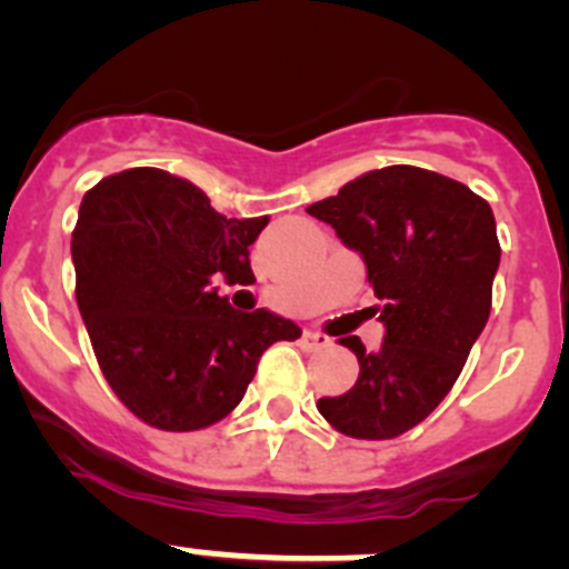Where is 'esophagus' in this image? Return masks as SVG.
Returning a JSON list of instances; mask_svg holds the SVG:
<instances>
[{
    "label": "esophagus",
    "mask_w": 569,
    "mask_h": 569,
    "mask_svg": "<svg viewBox=\"0 0 569 569\" xmlns=\"http://www.w3.org/2000/svg\"><path fill=\"white\" fill-rule=\"evenodd\" d=\"M301 342H303V348H326L329 346V337L326 335H320V331H303L301 335Z\"/></svg>",
    "instance_id": "1"
}]
</instances>
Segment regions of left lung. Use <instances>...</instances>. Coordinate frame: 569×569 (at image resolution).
Returning <instances> with one entry per match:
<instances>
[{
  "instance_id": "1",
  "label": "left lung",
  "mask_w": 569,
  "mask_h": 569,
  "mask_svg": "<svg viewBox=\"0 0 569 569\" xmlns=\"http://www.w3.org/2000/svg\"><path fill=\"white\" fill-rule=\"evenodd\" d=\"M307 212L362 257L385 323L379 351L342 337L359 379L318 412L357 440H392L435 412L487 326L500 266L492 207L442 173L387 166Z\"/></svg>"
}]
</instances>
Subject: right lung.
Returning a JSON list of instances; mask_svg holds the SVG:
<instances>
[{"label": "right lung", "instance_id": "right-lung-1", "mask_svg": "<svg viewBox=\"0 0 569 569\" xmlns=\"http://www.w3.org/2000/svg\"><path fill=\"white\" fill-rule=\"evenodd\" d=\"M271 218H227L188 179L129 168L82 196L71 234L77 307L123 407L162 431L227 418L260 357L301 329L271 309L238 312L216 279L251 282L249 246Z\"/></svg>", "mask_w": 569, "mask_h": 569}]
</instances>
